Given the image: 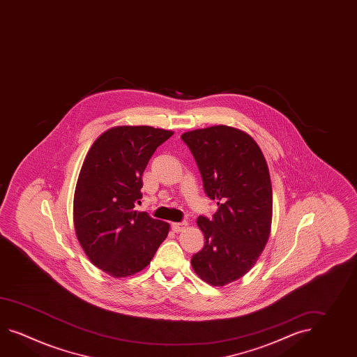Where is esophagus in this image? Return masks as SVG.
<instances>
[{
    "instance_id": "esophagus-1",
    "label": "esophagus",
    "mask_w": 357,
    "mask_h": 357,
    "mask_svg": "<svg viewBox=\"0 0 357 357\" xmlns=\"http://www.w3.org/2000/svg\"><path fill=\"white\" fill-rule=\"evenodd\" d=\"M185 227H187V222H172V229L174 230L175 233L182 231Z\"/></svg>"
}]
</instances>
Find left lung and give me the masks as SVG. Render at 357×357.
I'll use <instances>...</instances> for the list:
<instances>
[{"instance_id": "obj_1", "label": "left lung", "mask_w": 357, "mask_h": 357, "mask_svg": "<svg viewBox=\"0 0 357 357\" xmlns=\"http://www.w3.org/2000/svg\"><path fill=\"white\" fill-rule=\"evenodd\" d=\"M196 160L204 190L219 206L213 219L198 216L204 248L192 268L208 284L243 277L266 246L273 216L269 169L251 135L215 126L181 135Z\"/></svg>"}]
</instances>
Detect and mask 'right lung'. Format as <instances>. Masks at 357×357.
I'll use <instances>...</instances> for the list:
<instances>
[{
    "mask_svg": "<svg viewBox=\"0 0 357 357\" xmlns=\"http://www.w3.org/2000/svg\"><path fill=\"white\" fill-rule=\"evenodd\" d=\"M173 135L147 126L111 128L96 139L74 193V227L88 259L114 278L144 269L169 224L135 210L151 156Z\"/></svg>",
    "mask_w": 357,
    "mask_h": 357,
    "instance_id": "obj_1",
    "label": "right lung"
}]
</instances>
